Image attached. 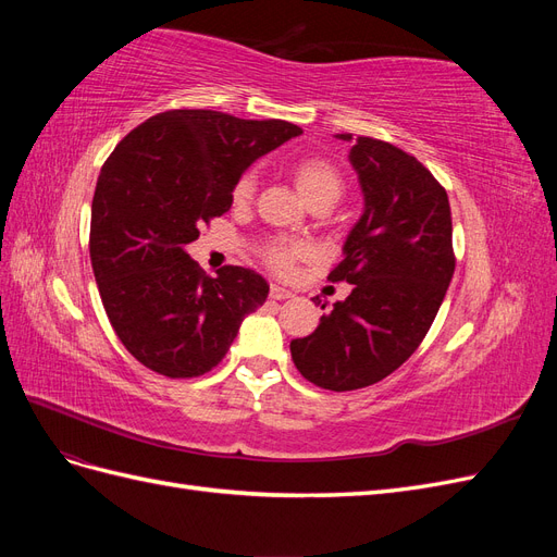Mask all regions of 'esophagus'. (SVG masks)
Wrapping results in <instances>:
<instances>
[{"instance_id":"1","label":"esophagus","mask_w":557,"mask_h":557,"mask_svg":"<svg viewBox=\"0 0 557 557\" xmlns=\"http://www.w3.org/2000/svg\"><path fill=\"white\" fill-rule=\"evenodd\" d=\"M269 295H272V299H288V297H293V290H288V288H283V285H272V290H269Z\"/></svg>"}]
</instances>
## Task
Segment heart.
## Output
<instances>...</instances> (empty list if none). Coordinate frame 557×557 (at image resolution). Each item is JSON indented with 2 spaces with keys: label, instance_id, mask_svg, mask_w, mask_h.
<instances>
[{
  "label": "heart",
  "instance_id": "1",
  "mask_svg": "<svg viewBox=\"0 0 557 557\" xmlns=\"http://www.w3.org/2000/svg\"><path fill=\"white\" fill-rule=\"evenodd\" d=\"M293 178L299 195L305 197L307 205L315 199H330L332 205L336 199L342 197L344 193V178L339 174V170L327 160L320 158H307L299 160L293 166ZM252 176H244L237 188H234V201H248L252 195ZM307 252L305 246L299 244H288V242H276L267 248V262L272 264L276 272H290V267L297 258H301Z\"/></svg>",
  "mask_w": 557,
  "mask_h": 557
}]
</instances>
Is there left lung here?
Here are the masks:
<instances>
[{"mask_svg":"<svg viewBox=\"0 0 557 557\" xmlns=\"http://www.w3.org/2000/svg\"><path fill=\"white\" fill-rule=\"evenodd\" d=\"M350 166L364 207L330 281L352 285L290 352L299 374L344 393L393 374L425 339L455 272L448 195L401 148L352 134ZM320 305V301H318ZM327 305H323L325 309Z\"/></svg>","mask_w":557,"mask_h":557,"instance_id":"8db88e82","label":"left lung"}]
</instances>
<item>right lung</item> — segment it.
<instances>
[{"label":"right lung","mask_w":557,"mask_h":557,"mask_svg":"<svg viewBox=\"0 0 557 557\" xmlns=\"http://www.w3.org/2000/svg\"><path fill=\"white\" fill-rule=\"evenodd\" d=\"M301 129L207 109L148 117L115 146L92 197L90 260L117 339L170 379L211 372L269 283L252 269L215 278L188 256L199 227L232 207V190L258 158Z\"/></svg>","instance_id":"obj_1"}]
</instances>
